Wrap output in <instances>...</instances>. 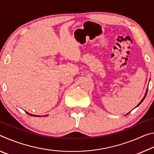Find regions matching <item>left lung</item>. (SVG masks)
Segmentation results:
<instances>
[{
  "instance_id": "8db88e82",
  "label": "left lung",
  "mask_w": 154,
  "mask_h": 154,
  "mask_svg": "<svg viewBox=\"0 0 154 154\" xmlns=\"http://www.w3.org/2000/svg\"><path fill=\"white\" fill-rule=\"evenodd\" d=\"M147 90H148V88H147V90H146V92H145V96H144V97H143V99H142V100H140V103H139V104H138V105H137V106H136V107H137V106H139V105H140V103H141L143 102V100H144V99H145V98L146 97V95H147ZM136 107H135V108H136ZM130 113V111L129 112V113H127V115H128V114H129Z\"/></svg>"
}]
</instances>
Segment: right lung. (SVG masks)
I'll return each mask as SVG.
<instances>
[{
    "label": "right lung",
    "instance_id": "right-lung-1",
    "mask_svg": "<svg viewBox=\"0 0 154 154\" xmlns=\"http://www.w3.org/2000/svg\"><path fill=\"white\" fill-rule=\"evenodd\" d=\"M26 113L28 114V115H30V116H34V117H41V116H36V115L31 114V113H28V112H27V111H26ZM47 116H48V115H47Z\"/></svg>",
    "mask_w": 154,
    "mask_h": 154
}]
</instances>
